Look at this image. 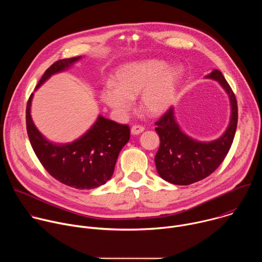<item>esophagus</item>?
I'll return each mask as SVG.
<instances>
[{"instance_id":"obj_1","label":"esophagus","mask_w":262,"mask_h":262,"mask_svg":"<svg viewBox=\"0 0 262 262\" xmlns=\"http://www.w3.org/2000/svg\"><path fill=\"white\" fill-rule=\"evenodd\" d=\"M144 129H145V127L142 125H134L130 129V133H132V135H139V134L143 133Z\"/></svg>"}]
</instances>
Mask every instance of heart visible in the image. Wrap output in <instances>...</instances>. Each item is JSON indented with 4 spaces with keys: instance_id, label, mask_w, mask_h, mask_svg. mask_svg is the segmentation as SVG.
Here are the masks:
<instances>
[{
    "instance_id": "heart-1",
    "label": "heart",
    "mask_w": 262,
    "mask_h": 262,
    "mask_svg": "<svg viewBox=\"0 0 262 262\" xmlns=\"http://www.w3.org/2000/svg\"><path fill=\"white\" fill-rule=\"evenodd\" d=\"M183 76L179 66L168 68L162 60L145 59L121 66L100 90L101 102L119 117L125 116L140 93V105L147 114L160 116L174 103Z\"/></svg>"
}]
</instances>
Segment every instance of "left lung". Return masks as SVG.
Returning <instances> with one entry per match:
<instances>
[{
  "mask_svg": "<svg viewBox=\"0 0 262 262\" xmlns=\"http://www.w3.org/2000/svg\"><path fill=\"white\" fill-rule=\"evenodd\" d=\"M206 79L217 81L229 96L230 122L219 139L199 142L185 135L175 119L174 107H170L156 122L161 145L156 155L159 175L166 181L188 185L210 175L224 161L232 145L237 126V102L235 95L222 72L213 69Z\"/></svg>",
  "mask_w": 262,
  "mask_h": 262,
  "instance_id": "1",
  "label": "left lung"
}]
</instances>
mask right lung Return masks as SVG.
<instances>
[{"label": "right lung", "instance_id": "add662e5", "mask_svg": "<svg viewBox=\"0 0 262 262\" xmlns=\"http://www.w3.org/2000/svg\"><path fill=\"white\" fill-rule=\"evenodd\" d=\"M82 57L55 62L43 73L36 89L53 74L66 70ZM31 94L26 110L27 133L33 150L45 169L57 180L78 190H91L104 184L114 173L122 147L128 142L129 126L98 116L91 128L78 140L55 144L47 140L31 117Z\"/></svg>", "mask_w": 262, "mask_h": 262}]
</instances>
